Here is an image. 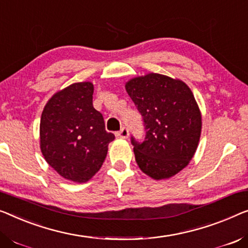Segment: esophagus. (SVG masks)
<instances>
[{
    "mask_svg": "<svg viewBox=\"0 0 248 248\" xmlns=\"http://www.w3.org/2000/svg\"><path fill=\"white\" fill-rule=\"evenodd\" d=\"M116 136L118 137V138H123V139L128 138V136H129V130H128V128H125V127L121 128V130H120V131H118L117 134H116Z\"/></svg>",
    "mask_w": 248,
    "mask_h": 248,
    "instance_id": "esophagus-1",
    "label": "esophagus"
}]
</instances>
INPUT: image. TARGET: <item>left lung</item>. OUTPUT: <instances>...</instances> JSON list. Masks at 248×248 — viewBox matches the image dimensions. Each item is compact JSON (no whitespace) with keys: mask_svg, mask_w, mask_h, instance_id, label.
Instances as JSON below:
<instances>
[{"mask_svg":"<svg viewBox=\"0 0 248 248\" xmlns=\"http://www.w3.org/2000/svg\"><path fill=\"white\" fill-rule=\"evenodd\" d=\"M141 113L145 140L131 137L137 164L153 179H167L189 164L198 147L202 113L193 92L182 80L159 73L136 77L125 83Z\"/></svg>","mask_w":248,"mask_h":248,"instance_id":"left-lung-1","label":"left lung"}]
</instances>
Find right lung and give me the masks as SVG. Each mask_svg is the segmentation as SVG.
Returning a JSON list of instances; mask_svg holds the SVG:
<instances>
[{"label": "right lung", "mask_w": 248, "mask_h": 248, "mask_svg": "<svg viewBox=\"0 0 248 248\" xmlns=\"http://www.w3.org/2000/svg\"><path fill=\"white\" fill-rule=\"evenodd\" d=\"M93 84L77 82L54 93L40 121V148L59 175L86 183L98 172L114 135L92 105Z\"/></svg>", "instance_id": "obj_1"}]
</instances>
